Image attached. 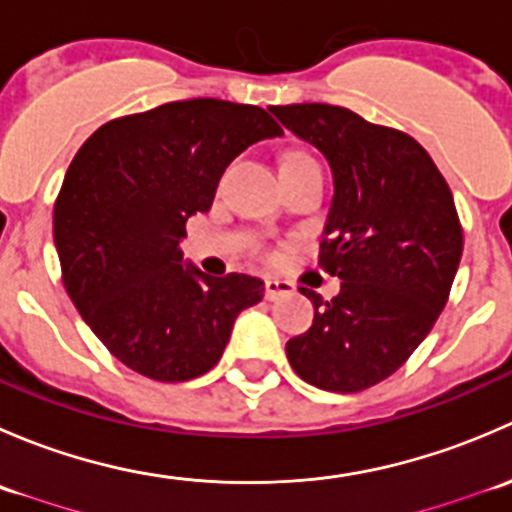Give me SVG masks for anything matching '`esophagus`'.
<instances>
[{
    "instance_id": "34e87169",
    "label": "esophagus",
    "mask_w": 512,
    "mask_h": 512,
    "mask_svg": "<svg viewBox=\"0 0 512 512\" xmlns=\"http://www.w3.org/2000/svg\"><path fill=\"white\" fill-rule=\"evenodd\" d=\"M289 294H294V285L287 280H275V277H270V280L265 282V297L270 299V302H277V299L282 297H289Z\"/></svg>"
}]
</instances>
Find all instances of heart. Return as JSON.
Returning <instances> with one entry per match:
<instances>
[{
  "mask_svg": "<svg viewBox=\"0 0 512 512\" xmlns=\"http://www.w3.org/2000/svg\"><path fill=\"white\" fill-rule=\"evenodd\" d=\"M292 163H314V160L309 158L307 153H289L285 165H292Z\"/></svg>",
  "mask_w": 512,
  "mask_h": 512,
  "instance_id": "b5f03b06",
  "label": "heart"
}]
</instances>
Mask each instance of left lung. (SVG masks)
I'll return each mask as SVG.
<instances>
[{
    "label": "left lung",
    "instance_id": "8db88e82",
    "mask_svg": "<svg viewBox=\"0 0 512 512\" xmlns=\"http://www.w3.org/2000/svg\"><path fill=\"white\" fill-rule=\"evenodd\" d=\"M270 111L329 160L334 200L319 267L342 280L329 302L299 287L314 322L289 339L287 359L307 384L356 394L404 366L446 307L463 255L456 203L409 133L329 103Z\"/></svg>",
    "mask_w": 512,
    "mask_h": 512
}]
</instances>
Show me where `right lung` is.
<instances>
[{
    "label": "right lung",
    "mask_w": 512,
    "mask_h": 512,
    "mask_svg": "<svg viewBox=\"0 0 512 512\" xmlns=\"http://www.w3.org/2000/svg\"><path fill=\"white\" fill-rule=\"evenodd\" d=\"M282 136L260 106L188 98L113 118L79 148L54 205L61 280L118 361L153 381L213 369L257 277H208L183 265L190 215L208 213L227 165Z\"/></svg>",
    "instance_id": "obj_1"
}]
</instances>
